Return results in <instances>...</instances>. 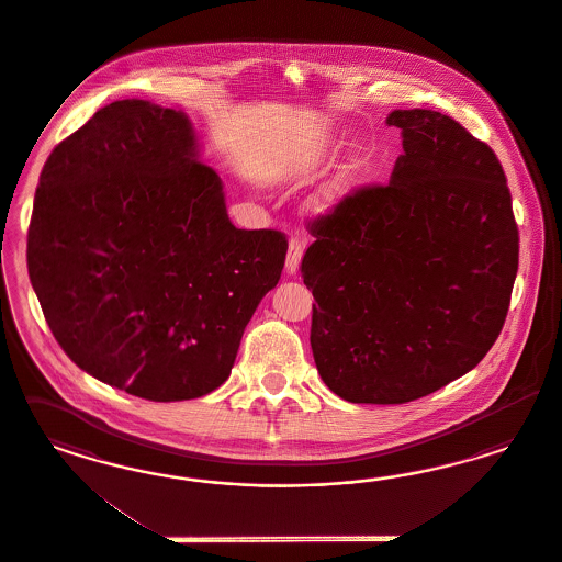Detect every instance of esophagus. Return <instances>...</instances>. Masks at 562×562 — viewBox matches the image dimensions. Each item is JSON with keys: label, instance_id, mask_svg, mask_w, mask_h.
Returning <instances> with one entry per match:
<instances>
[{"label": "esophagus", "instance_id": "1", "mask_svg": "<svg viewBox=\"0 0 562 562\" xmlns=\"http://www.w3.org/2000/svg\"><path fill=\"white\" fill-rule=\"evenodd\" d=\"M303 251H305L303 240L296 237L290 238L289 254H286V272H299V266H301V259H303Z\"/></svg>", "mask_w": 562, "mask_h": 562}]
</instances>
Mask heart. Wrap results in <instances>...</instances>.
Returning a JSON list of instances; mask_svg holds the SVG:
<instances>
[{
    "instance_id": "heart-1",
    "label": "heart",
    "mask_w": 562,
    "mask_h": 562,
    "mask_svg": "<svg viewBox=\"0 0 562 562\" xmlns=\"http://www.w3.org/2000/svg\"><path fill=\"white\" fill-rule=\"evenodd\" d=\"M355 175H357V165L355 162H348L344 165L324 188L319 189L317 198H315V210L317 212H329L334 207L346 200V195L350 193L352 189V181H355Z\"/></svg>"
}]
</instances>
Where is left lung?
<instances>
[{
	"label": "left lung",
	"mask_w": 562,
	"mask_h": 562,
	"mask_svg": "<svg viewBox=\"0 0 562 562\" xmlns=\"http://www.w3.org/2000/svg\"><path fill=\"white\" fill-rule=\"evenodd\" d=\"M390 186L313 222L301 273L325 385L406 404L472 371L498 338L519 263L507 177L488 144L439 111L395 109Z\"/></svg>",
	"instance_id": "1"
}]
</instances>
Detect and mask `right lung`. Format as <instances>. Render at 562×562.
<instances>
[{"instance_id":"1","label":"right lung","mask_w":562,"mask_h":562,"mask_svg":"<svg viewBox=\"0 0 562 562\" xmlns=\"http://www.w3.org/2000/svg\"><path fill=\"white\" fill-rule=\"evenodd\" d=\"M289 243L240 231L183 111L117 101L55 146L34 195L29 276L82 371L153 402L228 379Z\"/></svg>"}]
</instances>
